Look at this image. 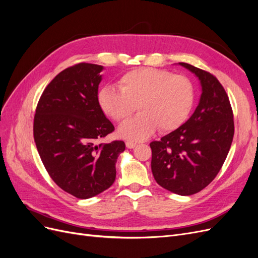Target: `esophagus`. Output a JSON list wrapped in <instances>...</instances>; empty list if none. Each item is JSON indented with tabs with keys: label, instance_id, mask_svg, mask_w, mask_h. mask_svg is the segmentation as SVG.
I'll return each mask as SVG.
<instances>
[{
	"label": "esophagus",
	"instance_id": "34e87169",
	"mask_svg": "<svg viewBox=\"0 0 258 258\" xmlns=\"http://www.w3.org/2000/svg\"><path fill=\"white\" fill-rule=\"evenodd\" d=\"M136 145H137V143L132 142V141H127V142H126V146H127L128 148H134Z\"/></svg>",
	"mask_w": 258,
	"mask_h": 258
}]
</instances>
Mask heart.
<instances>
[{
	"label": "heart",
	"instance_id": "1",
	"mask_svg": "<svg viewBox=\"0 0 258 258\" xmlns=\"http://www.w3.org/2000/svg\"><path fill=\"white\" fill-rule=\"evenodd\" d=\"M118 86L120 90L105 86L98 101L101 110L116 121L126 120L138 106L141 113L118 128V135L129 141H141L157 128L170 132L181 127L188 119L196 96L188 77L152 68L127 72Z\"/></svg>",
	"mask_w": 258,
	"mask_h": 258
}]
</instances>
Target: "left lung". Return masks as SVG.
Returning <instances> with one entry per match:
<instances>
[{"label":"left lung","mask_w":258,"mask_h":258,"mask_svg":"<svg viewBox=\"0 0 258 258\" xmlns=\"http://www.w3.org/2000/svg\"><path fill=\"white\" fill-rule=\"evenodd\" d=\"M197 77L201 96L181 127L152 142V172L161 187L189 196L207 187L220 172L232 142L235 124L227 93L215 76L179 62Z\"/></svg>","instance_id":"8db88e82"}]
</instances>
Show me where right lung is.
<instances>
[{
  "mask_svg": "<svg viewBox=\"0 0 258 258\" xmlns=\"http://www.w3.org/2000/svg\"><path fill=\"white\" fill-rule=\"evenodd\" d=\"M102 66L79 63L60 72L43 91L33 135L45 169L60 188L80 199L111 187L122 141L97 144L114 131L98 101Z\"/></svg>",
  "mask_w": 258,
  "mask_h": 258,
  "instance_id": "obj_1",
  "label": "right lung"
}]
</instances>
